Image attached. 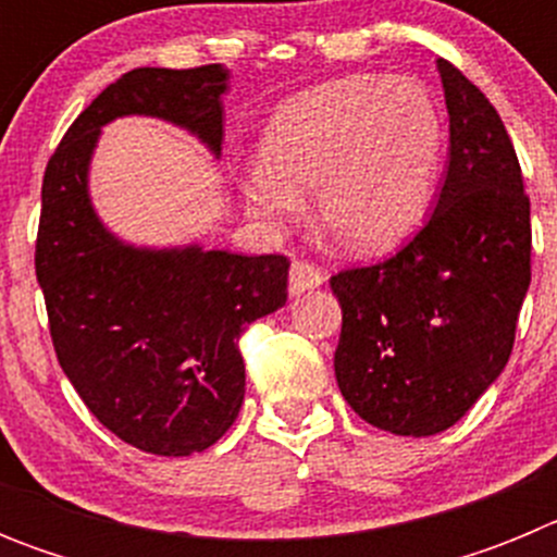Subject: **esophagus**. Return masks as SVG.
I'll list each match as a JSON object with an SVG mask.
<instances>
[{
	"mask_svg": "<svg viewBox=\"0 0 557 557\" xmlns=\"http://www.w3.org/2000/svg\"><path fill=\"white\" fill-rule=\"evenodd\" d=\"M323 282H326L323 270L318 268V264L307 262V259H295L293 268H289V293L293 295H301L307 293V289L321 287Z\"/></svg>",
	"mask_w": 557,
	"mask_h": 557,
	"instance_id": "esophagus-1",
	"label": "esophagus"
}]
</instances>
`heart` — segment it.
Segmentation results:
<instances>
[{
    "instance_id": "1",
    "label": "heart",
    "mask_w": 557,
    "mask_h": 557,
    "mask_svg": "<svg viewBox=\"0 0 557 557\" xmlns=\"http://www.w3.org/2000/svg\"><path fill=\"white\" fill-rule=\"evenodd\" d=\"M444 125L412 77H346L278 108L243 175L250 214L284 228L314 189V218L337 243L379 250L410 234L435 189Z\"/></svg>"
}]
</instances>
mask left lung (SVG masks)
Here are the masks:
<instances>
[{"mask_svg": "<svg viewBox=\"0 0 557 557\" xmlns=\"http://www.w3.org/2000/svg\"><path fill=\"white\" fill-rule=\"evenodd\" d=\"M449 166L435 211L405 248L339 270L334 376L362 421L393 435L449 430L513 351L530 287V198L513 141L488 97L437 58Z\"/></svg>", "mask_w": 557, "mask_h": 557, "instance_id": "left-lung-1", "label": "left lung"}]
</instances>
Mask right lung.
Returning a JSON list of instances; mask_svg holds the SVG:
<instances>
[{
    "label": "right lung",
    "mask_w": 557,
    "mask_h": 557,
    "mask_svg": "<svg viewBox=\"0 0 557 557\" xmlns=\"http://www.w3.org/2000/svg\"><path fill=\"white\" fill-rule=\"evenodd\" d=\"M228 69H133L97 95L49 159L36 275L58 362L106 430L141 451L186 457L228 432L245 398L239 337L287 304L289 259L136 248L102 225L88 164L102 125L156 116L223 145Z\"/></svg>",
    "instance_id": "1"
}]
</instances>
